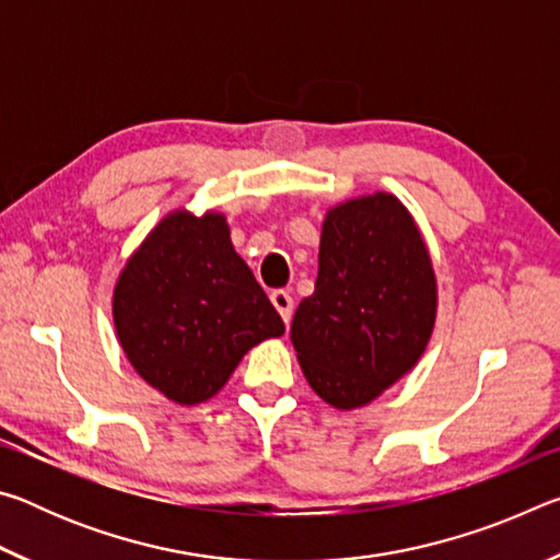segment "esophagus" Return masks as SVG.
<instances>
[{
	"mask_svg": "<svg viewBox=\"0 0 560 560\" xmlns=\"http://www.w3.org/2000/svg\"><path fill=\"white\" fill-rule=\"evenodd\" d=\"M271 303L273 306H277V311L281 314V318H283V324H291V314H293V299H291V293L289 291H283V289H277V291H271Z\"/></svg>",
	"mask_w": 560,
	"mask_h": 560,
	"instance_id": "1",
	"label": "esophagus"
}]
</instances>
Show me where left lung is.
I'll return each instance as SVG.
<instances>
[{"label":"left lung","instance_id":"left-lung-1","mask_svg":"<svg viewBox=\"0 0 560 560\" xmlns=\"http://www.w3.org/2000/svg\"><path fill=\"white\" fill-rule=\"evenodd\" d=\"M438 316L430 252L397 197L375 192L326 214L316 291L291 324L301 371L338 410L375 400L420 360Z\"/></svg>","mask_w":560,"mask_h":560}]
</instances>
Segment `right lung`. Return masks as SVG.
Segmentation results:
<instances>
[{
	"label": "right lung",
	"mask_w": 560,
	"mask_h": 560,
	"mask_svg": "<svg viewBox=\"0 0 560 560\" xmlns=\"http://www.w3.org/2000/svg\"><path fill=\"white\" fill-rule=\"evenodd\" d=\"M113 320L130 365L179 405L210 400L283 320L234 252L224 214H167L128 259Z\"/></svg>",
	"instance_id": "obj_1"
}]
</instances>
